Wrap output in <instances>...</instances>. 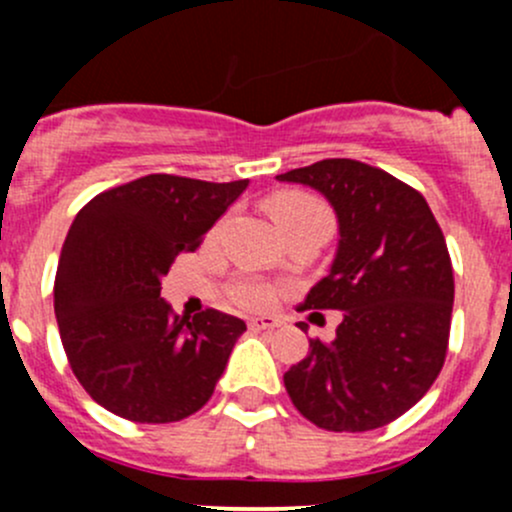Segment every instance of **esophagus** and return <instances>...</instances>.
<instances>
[{"label":"esophagus","instance_id":"esophagus-1","mask_svg":"<svg viewBox=\"0 0 512 512\" xmlns=\"http://www.w3.org/2000/svg\"><path fill=\"white\" fill-rule=\"evenodd\" d=\"M247 324H250L252 332H267V329L280 327V319L277 317H252Z\"/></svg>","mask_w":512,"mask_h":512}]
</instances>
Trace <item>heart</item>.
Wrapping results in <instances>:
<instances>
[{"mask_svg": "<svg viewBox=\"0 0 512 512\" xmlns=\"http://www.w3.org/2000/svg\"><path fill=\"white\" fill-rule=\"evenodd\" d=\"M270 213L282 230L302 223H332V215H329L327 205L322 200L309 193H297V190L275 195L270 200ZM235 299L242 307L260 309L267 307L275 299V289H272V285H267V282L257 280V277H245V280H240L235 285Z\"/></svg>", "mask_w": 512, "mask_h": 512, "instance_id": "1", "label": "heart"}]
</instances>
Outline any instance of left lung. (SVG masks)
I'll use <instances>...</instances> for the list:
<instances>
[{"mask_svg": "<svg viewBox=\"0 0 512 512\" xmlns=\"http://www.w3.org/2000/svg\"><path fill=\"white\" fill-rule=\"evenodd\" d=\"M277 180L319 190L337 213L332 270L302 309L344 312L334 342L309 339V354L285 374L289 399L327 431L386 426L431 389L446 361L453 312L446 237L426 198L374 165L327 158Z\"/></svg>", "mask_w": 512, "mask_h": 512, "instance_id": "obj_1", "label": "left lung"}]
</instances>
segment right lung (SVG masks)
Listing matches in <instances>:
<instances>
[{"instance_id":"obj_1","label":"right lung","mask_w":512,"mask_h":512,"mask_svg":"<svg viewBox=\"0 0 512 512\" xmlns=\"http://www.w3.org/2000/svg\"><path fill=\"white\" fill-rule=\"evenodd\" d=\"M247 183L153 173L79 210L61 247L54 312L71 371L106 411L170 423L213 396L245 322L218 309L175 314L160 277L200 247Z\"/></svg>"}]
</instances>
